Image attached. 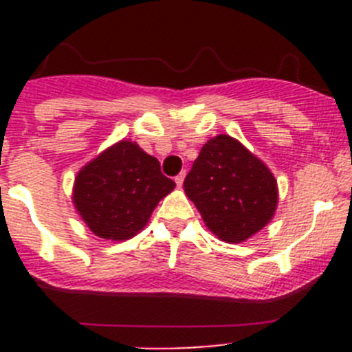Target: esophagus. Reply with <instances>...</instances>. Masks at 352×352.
I'll return each instance as SVG.
<instances>
[{"label": "esophagus", "mask_w": 352, "mask_h": 352, "mask_svg": "<svg viewBox=\"0 0 352 352\" xmlns=\"http://www.w3.org/2000/svg\"><path fill=\"white\" fill-rule=\"evenodd\" d=\"M183 179H185V170H182V173H179L178 176L174 178V182H176V185L182 186V185H183Z\"/></svg>", "instance_id": "obj_1"}]
</instances>
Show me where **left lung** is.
Wrapping results in <instances>:
<instances>
[{"label": "left lung", "instance_id": "1", "mask_svg": "<svg viewBox=\"0 0 352 352\" xmlns=\"http://www.w3.org/2000/svg\"><path fill=\"white\" fill-rule=\"evenodd\" d=\"M183 186L208 229L227 243L256 234L276 210L273 174L241 142L223 133L203 146Z\"/></svg>", "mask_w": 352, "mask_h": 352}]
</instances>
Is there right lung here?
I'll return each instance as SVG.
<instances>
[{
	"instance_id": "add662e5",
	"label": "right lung",
	"mask_w": 352,
	"mask_h": 352,
	"mask_svg": "<svg viewBox=\"0 0 352 352\" xmlns=\"http://www.w3.org/2000/svg\"><path fill=\"white\" fill-rule=\"evenodd\" d=\"M174 186L157 158L135 142L121 141L80 169L74 204L96 236L121 241L141 231L158 201Z\"/></svg>"
}]
</instances>
